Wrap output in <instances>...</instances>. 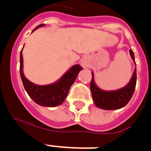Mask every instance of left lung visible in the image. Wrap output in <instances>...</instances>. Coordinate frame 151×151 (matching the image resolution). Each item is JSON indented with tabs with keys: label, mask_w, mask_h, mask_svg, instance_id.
<instances>
[{
	"label": "left lung",
	"mask_w": 151,
	"mask_h": 151,
	"mask_svg": "<svg viewBox=\"0 0 151 151\" xmlns=\"http://www.w3.org/2000/svg\"><path fill=\"white\" fill-rule=\"evenodd\" d=\"M132 58L135 61L134 52L129 51ZM94 76L92 73V80L90 83V88L92 91V99L97 107L104 110H117L124 107L131 99L134 93L136 85V69L133 72L132 77L129 83L121 89L117 91L106 92L101 90L94 82Z\"/></svg>",
	"instance_id": "obj_1"
}]
</instances>
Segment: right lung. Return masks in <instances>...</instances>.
I'll use <instances>...</instances> for the list:
<instances>
[{
	"label": "right lung",
	"mask_w": 151,
	"mask_h": 151,
	"mask_svg": "<svg viewBox=\"0 0 151 151\" xmlns=\"http://www.w3.org/2000/svg\"><path fill=\"white\" fill-rule=\"evenodd\" d=\"M42 26H44V24H40L33 31ZM22 50L20 52V76L22 78L23 86L29 97L35 103L42 106L53 107L62 104L66 99L69 90L74 82L79 71L83 69L82 67L80 65H74L63 76L60 80L52 85H37L30 82L28 79L25 78L23 74V59Z\"/></svg>",
	"instance_id": "obj_1"
}]
</instances>
